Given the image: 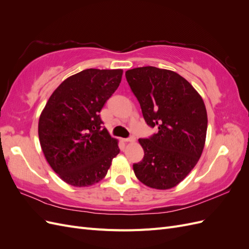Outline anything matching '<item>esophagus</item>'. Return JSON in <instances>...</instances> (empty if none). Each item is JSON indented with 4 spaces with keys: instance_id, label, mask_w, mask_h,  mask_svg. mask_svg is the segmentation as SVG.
<instances>
[{
    "instance_id": "obj_1",
    "label": "esophagus",
    "mask_w": 249,
    "mask_h": 249,
    "mask_svg": "<svg viewBox=\"0 0 249 249\" xmlns=\"http://www.w3.org/2000/svg\"><path fill=\"white\" fill-rule=\"evenodd\" d=\"M124 142H134V141H135V137H134V136H131V137H129V138H124Z\"/></svg>"
}]
</instances>
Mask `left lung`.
Instances as JSON below:
<instances>
[{"mask_svg": "<svg viewBox=\"0 0 249 249\" xmlns=\"http://www.w3.org/2000/svg\"><path fill=\"white\" fill-rule=\"evenodd\" d=\"M145 123L158 133L139 139L144 157L135 163V176L159 190L177 186L189 175L205 146L208 116L205 103L178 73L143 66L125 71Z\"/></svg>", "mask_w": 249, "mask_h": 249, "instance_id": "8db88e82", "label": "left lung"}]
</instances>
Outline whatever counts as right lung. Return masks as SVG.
Wrapping results in <instances>:
<instances>
[{"label":"right lung","instance_id":"right-lung-1","mask_svg":"<svg viewBox=\"0 0 249 249\" xmlns=\"http://www.w3.org/2000/svg\"><path fill=\"white\" fill-rule=\"evenodd\" d=\"M123 70L82 71L60 84L42 110L38 136L44 157L65 183L87 187L106 177L119 154L100 112L118 88Z\"/></svg>","mask_w":249,"mask_h":249}]
</instances>
